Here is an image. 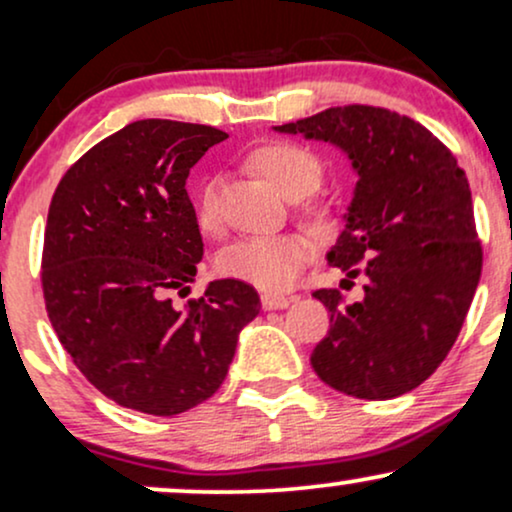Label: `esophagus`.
I'll return each mask as SVG.
<instances>
[{
	"instance_id": "esophagus-1",
	"label": "esophagus",
	"mask_w": 512,
	"mask_h": 512,
	"mask_svg": "<svg viewBox=\"0 0 512 512\" xmlns=\"http://www.w3.org/2000/svg\"><path fill=\"white\" fill-rule=\"evenodd\" d=\"M289 296H282V294H263L261 296V306L266 308V311H275V308H287L289 306Z\"/></svg>"
}]
</instances>
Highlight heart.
<instances>
[{"instance_id": "1", "label": "heart", "mask_w": 512, "mask_h": 512, "mask_svg": "<svg viewBox=\"0 0 512 512\" xmlns=\"http://www.w3.org/2000/svg\"><path fill=\"white\" fill-rule=\"evenodd\" d=\"M246 163L261 173L277 192L289 199L304 197L320 180V161L311 149L296 142L273 140L258 144L249 151ZM320 216V213H313ZM194 220L204 235H216L220 230L218 185L213 178L201 182L194 194ZM313 244L301 232H285L273 237H244L225 246L218 256L216 270L232 280L249 282L258 289L282 292L299 275L311 258Z\"/></svg>"}]
</instances>
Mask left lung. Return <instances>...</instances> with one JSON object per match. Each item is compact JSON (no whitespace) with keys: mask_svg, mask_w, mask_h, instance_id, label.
Instances as JSON below:
<instances>
[{"mask_svg":"<svg viewBox=\"0 0 512 512\" xmlns=\"http://www.w3.org/2000/svg\"><path fill=\"white\" fill-rule=\"evenodd\" d=\"M275 130L337 144L358 173L327 261L349 280L363 275V299L344 304L339 289H315L332 325L311 353L313 370L368 401L420 387L456 344L482 275L456 156L425 125L380 106H332Z\"/></svg>","mask_w":512,"mask_h":512,"instance_id":"1","label":"left lung"}]
</instances>
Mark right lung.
<instances>
[{
  "label": "right lung",
  "instance_id": "add662e5",
  "mask_svg": "<svg viewBox=\"0 0 512 512\" xmlns=\"http://www.w3.org/2000/svg\"><path fill=\"white\" fill-rule=\"evenodd\" d=\"M211 125L147 118L66 170L49 204L42 294L75 368L106 399L170 415L223 384L237 337L261 311L256 289L216 280L175 308L204 256L189 168L225 140Z\"/></svg>",
  "mask_w": 512,
  "mask_h": 512
}]
</instances>
